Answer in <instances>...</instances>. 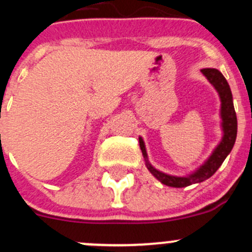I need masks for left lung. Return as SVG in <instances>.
<instances>
[{"mask_svg":"<svg viewBox=\"0 0 252 252\" xmlns=\"http://www.w3.org/2000/svg\"><path fill=\"white\" fill-rule=\"evenodd\" d=\"M202 73L205 74L206 78L208 79V82L217 89V92L219 93L221 101V120H223V131L224 136L221 138V142L218 144L214 152L212 153V156L208 158V160L198 169L197 171H195L193 174L189 176H171L166 175V174L160 173L157 169H154L151 164L147 160V153L146 148H144V143L142 141V138L139 137V147H141V151L143 153L144 158L147 161V168L148 170L160 181L161 184L166 186H171V188H186V186H190L192 184L196 183H202V181L210 179L214 173L219 169V166L223 164L224 159L226 158L229 153L233 149L234 143H235L236 139V132H238V120H236V113L235 109H234L233 104V95H231L230 87H229L228 82L224 78L223 74L216 68H203Z\"/></svg>","mask_w":252,"mask_h":252,"instance_id":"1","label":"left lung"}]
</instances>
